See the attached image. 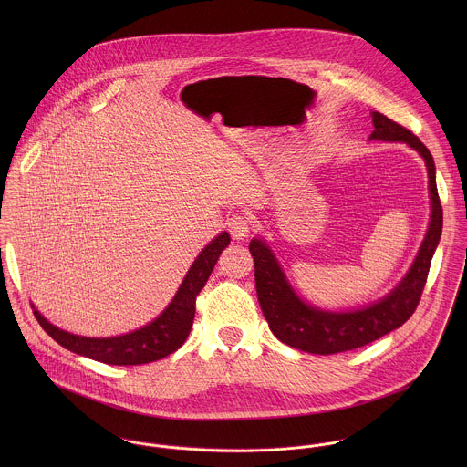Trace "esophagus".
<instances>
[{
	"label": "esophagus",
	"instance_id": "1",
	"mask_svg": "<svg viewBox=\"0 0 467 467\" xmlns=\"http://www.w3.org/2000/svg\"><path fill=\"white\" fill-rule=\"evenodd\" d=\"M250 230H252V219L246 213H234L228 219V232L232 234L234 239L241 241V239L248 237Z\"/></svg>",
	"mask_w": 467,
	"mask_h": 467
}]
</instances>
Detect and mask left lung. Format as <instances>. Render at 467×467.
<instances>
[{
  "label": "left lung",
  "mask_w": 467,
  "mask_h": 467,
  "mask_svg": "<svg viewBox=\"0 0 467 467\" xmlns=\"http://www.w3.org/2000/svg\"><path fill=\"white\" fill-rule=\"evenodd\" d=\"M374 131L370 140L404 141L413 147L426 161L430 178L431 219L422 246L400 285L381 302L359 311L329 313L320 311L296 296L287 284L275 255L259 239L250 243L255 263L257 296L271 333L282 343L311 354H337L354 350L379 339L400 327L417 309L430 273L431 257L442 234V206L437 192L435 163L428 147L398 122L383 113H372Z\"/></svg>",
  "instance_id": "1"
}]
</instances>
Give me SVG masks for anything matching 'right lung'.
<instances>
[{
    "label": "right lung",
    "mask_w": 467,
    "mask_h": 467,
    "mask_svg": "<svg viewBox=\"0 0 467 467\" xmlns=\"http://www.w3.org/2000/svg\"><path fill=\"white\" fill-rule=\"evenodd\" d=\"M228 244L230 235L226 232L217 235L194 261L169 307L154 322L134 333L115 337H84L54 327L36 309L34 317L59 345L89 359L108 365H143L161 359L178 350L189 337L196 315V298Z\"/></svg>",
    "instance_id": "add662e5"
}]
</instances>
